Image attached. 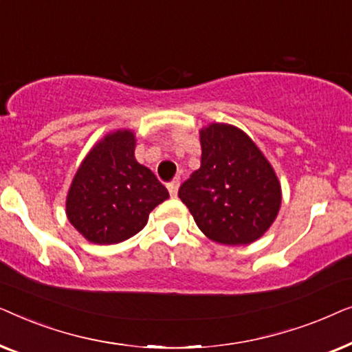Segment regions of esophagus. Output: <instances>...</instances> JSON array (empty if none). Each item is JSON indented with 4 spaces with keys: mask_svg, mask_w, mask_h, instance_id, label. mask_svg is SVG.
I'll use <instances>...</instances> for the list:
<instances>
[{
    "mask_svg": "<svg viewBox=\"0 0 352 352\" xmlns=\"http://www.w3.org/2000/svg\"><path fill=\"white\" fill-rule=\"evenodd\" d=\"M177 189H179V181H173L168 184V192H170L171 197L177 195Z\"/></svg>",
    "mask_w": 352,
    "mask_h": 352,
    "instance_id": "1",
    "label": "esophagus"
}]
</instances>
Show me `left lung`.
Returning a JSON list of instances; mask_svg holds the SVG:
<instances>
[{"label":"left lung","mask_w":352,"mask_h":352,"mask_svg":"<svg viewBox=\"0 0 352 352\" xmlns=\"http://www.w3.org/2000/svg\"><path fill=\"white\" fill-rule=\"evenodd\" d=\"M201 165L179 187V199L206 237L248 245L276 221L282 201L276 171L242 129L211 123L200 129Z\"/></svg>","instance_id":"left-lung-1"}]
</instances>
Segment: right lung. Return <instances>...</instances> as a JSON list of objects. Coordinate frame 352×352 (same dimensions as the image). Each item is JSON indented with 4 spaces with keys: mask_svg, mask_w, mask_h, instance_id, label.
<instances>
[{
    "mask_svg": "<svg viewBox=\"0 0 352 352\" xmlns=\"http://www.w3.org/2000/svg\"><path fill=\"white\" fill-rule=\"evenodd\" d=\"M136 138L129 129L109 133L91 148L67 194L70 224L98 245L136 235L148 213L170 194L147 166L134 158Z\"/></svg>",
    "mask_w": 352,
    "mask_h": 352,
    "instance_id": "right-lung-1",
    "label": "right lung"
}]
</instances>
